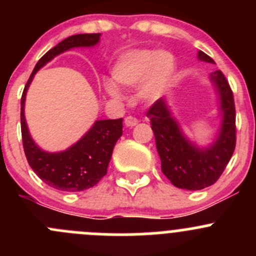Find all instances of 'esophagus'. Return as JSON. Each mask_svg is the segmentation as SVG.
Wrapping results in <instances>:
<instances>
[{
  "label": "esophagus",
  "mask_w": 256,
  "mask_h": 256,
  "mask_svg": "<svg viewBox=\"0 0 256 256\" xmlns=\"http://www.w3.org/2000/svg\"><path fill=\"white\" fill-rule=\"evenodd\" d=\"M138 120L136 118H134V116H128V118H125V125L128 126V128H132V126L138 125Z\"/></svg>",
  "instance_id": "obj_1"
}]
</instances>
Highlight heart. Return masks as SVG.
<instances>
[{"instance_id": "obj_1", "label": "heart", "mask_w": 256, "mask_h": 256, "mask_svg": "<svg viewBox=\"0 0 256 256\" xmlns=\"http://www.w3.org/2000/svg\"><path fill=\"white\" fill-rule=\"evenodd\" d=\"M174 59L166 52L132 50L124 54L112 69L116 82L130 88L141 87V96L147 102L158 99L168 88L174 73ZM106 90L112 96L120 92L112 82H106Z\"/></svg>"}]
</instances>
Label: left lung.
<instances>
[{
  "label": "left lung",
  "instance_id": "obj_1",
  "mask_svg": "<svg viewBox=\"0 0 256 256\" xmlns=\"http://www.w3.org/2000/svg\"><path fill=\"white\" fill-rule=\"evenodd\" d=\"M198 59L213 63L210 56L198 52ZM220 100L222 122L213 144L200 147L183 135L180 124L172 116L164 98L157 100L147 112L154 134L157 152L164 174L177 188L198 190L214 184L223 174L236 148V105L228 80L220 70L209 76Z\"/></svg>",
  "mask_w": 256,
  "mask_h": 256
}]
</instances>
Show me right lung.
<instances>
[{
  "label": "right lung",
  "mask_w": 256,
  "mask_h": 256,
  "mask_svg": "<svg viewBox=\"0 0 256 256\" xmlns=\"http://www.w3.org/2000/svg\"><path fill=\"white\" fill-rule=\"evenodd\" d=\"M100 33H84L66 38L48 50L33 69L20 98V131L23 148L30 168L46 184L63 192H82L94 187L106 174L115 144L122 135V118L96 120L73 146L60 152H47L34 144L24 118L26 94L34 74L54 56L72 48L94 47Z\"/></svg>",
  "instance_id": "add662e5"
}]
</instances>
